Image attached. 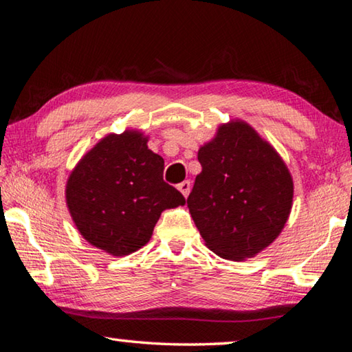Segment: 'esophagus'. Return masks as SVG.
Segmentation results:
<instances>
[{
    "instance_id": "34e87169",
    "label": "esophagus",
    "mask_w": 352,
    "mask_h": 352,
    "mask_svg": "<svg viewBox=\"0 0 352 352\" xmlns=\"http://www.w3.org/2000/svg\"><path fill=\"white\" fill-rule=\"evenodd\" d=\"M190 188H192V184H190V181H184V182L179 184V186H177V190H179V192L182 193L184 198L188 197Z\"/></svg>"
}]
</instances>
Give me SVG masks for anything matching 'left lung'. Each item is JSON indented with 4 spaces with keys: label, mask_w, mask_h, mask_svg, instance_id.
<instances>
[{
    "label": "left lung",
    "mask_w": 352,
    "mask_h": 352,
    "mask_svg": "<svg viewBox=\"0 0 352 352\" xmlns=\"http://www.w3.org/2000/svg\"><path fill=\"white\" fill-rule=\"evenodd\" d=\"M203 170L187 207L206 246L229 261L254 257L279 237L293 206L284 159L243 120L220 124L198 149Z\"/></svg>",
    "instance_id": "left-lung-1"
}]
</instances>
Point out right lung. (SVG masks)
Segmentation results:
<instances>
[{
  "instance_id": "add662e5",
  "label": "right lung",
  "mask_w": 352,
  "mask_h": 352,
  "mask_svg": "<svg viewBox=\"0 0 352 352\" xmlns=\"http://www.w3.org/2000/svg\"><path fill=\"white\" fill-rule=\"evenodd\" d=\"M162 175L164 159L148 148L142 131L102 137L67 179V207L79 234L113 257L140 250L160 214L186 204Z\"/></svg>"
}]
</instances>
